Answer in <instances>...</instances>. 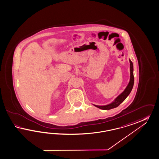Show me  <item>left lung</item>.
Returning a JSON list of instances; mask_svg holds the SVG:
<instances>
[{"instance_id":"left-lung-1","label":"left lung","mask_w":159,"mask_h":159,"mask_svg":"<svg viewBox=\"0 0 159 159\" xmlns=\"http://www.w3.org/2000/svg\"><path fill=\"white\" fill-rule=\"evenodd\" d=\"M129 61H130V81L127 86L126 89L124 90V91L122 93L120 94L118 97L114 100V102H112L109 104H107L106 106H98V105L93 104L94 106L100 109H102V110H111V109L116 108L119 106L126 98L129 95V94L130 93L131 91L133 89V87L134 85V74H133V62L131 61L130 59H129Z\"/></svg>"}]
</instances>
